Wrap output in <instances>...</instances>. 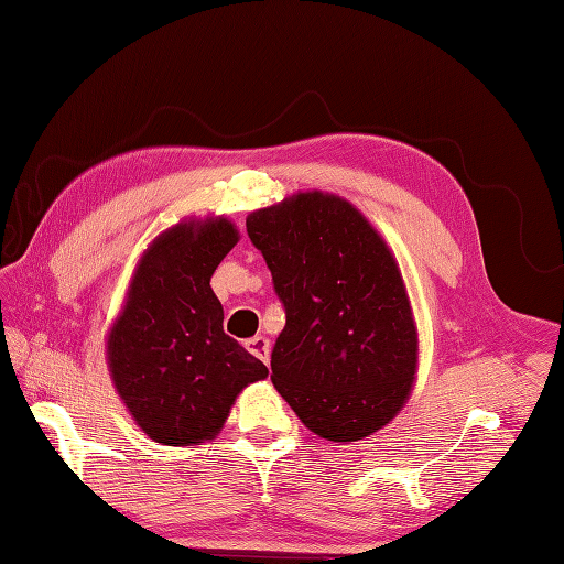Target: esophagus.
I'll list each match as a JSON object with an SVG mask.
<instances>
[{
	"instance_id": "34e87169",
	"label": "esophagus",
	"mask_w": 564,
	"mask_h": 564,
	"mask_svg": "<svg viewBox=\"0 0 564 564\" xmlns=\"http://www.w3.org/2000/svg\"><path fill=\"white\" fill-rule=\"evenodd\" d=\"M247 350L252 352L254 358H259L261 362L269 365V352H271V346H269V338L267 336H254L247 341Z\"/></svg>"
}]
</instances>
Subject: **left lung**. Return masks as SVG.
Returning a JSON list of instances; mask_svg holds the SVG:
<instances>
[{
    "label": "left lung",
    "mask_w": 564,
    "mask_h": 564,
    "mask_svg": "<svg viewBox=\"0 0 564 564\" xmlns=\"http://www.w3.org/2000/svg\"><path fill=\"white\" fill-rule=\"evenodd\" d=\"M285 307L271 382L314 435L356 442L411 394L417 332L394 254L356 206L297 192L247 216Z\"/></svg>",
    "instance_id": "obj_1"
}]
</instances>
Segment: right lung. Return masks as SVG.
<instances>
[{"label":"right lung","mask_w":564,"mask_h":564,"mask_svg":"<svg viewBox=\"0 0 564 564\" xmlns=\"http://www.w3.org/2000/svg\"><path fill=\"white\" fill-rule=\"evenodd\" d=\"M240 235L228 218L182 220L141 254L108 334L117 394L147 435L170 447L214 440L240 391L267 365L223 332L212 276Z\"/></svg>","instance_id":"1"}]
</instances>
